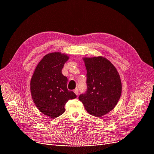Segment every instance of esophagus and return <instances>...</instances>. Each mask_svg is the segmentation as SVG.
Here are the masks:
<instances>
[{
    "mask_svg": "<svg viewBox=\"0 0 154 154\" xmlns=\"http://www.w3.org/2000/svg\"><path fill=\"white\" fill-rule=\"evenodd\" d=\"M74 92H75V93L76 95H78V93H79L78 90L77 88H76V89H75V90H74Z\"/></svg>",
    "mask_w": 154,
    "mask_h": 154,
    "instance_id": "34e87169",
    "label": "esophagus"
}]
</instances>
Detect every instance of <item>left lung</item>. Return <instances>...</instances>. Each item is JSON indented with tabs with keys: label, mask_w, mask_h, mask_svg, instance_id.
Segmentation results:
<instances>
[{
	"label": "left lung",
	"mask_w": 154,
	"mask_h": 154,
	"mask_svg": "<svg viewBox=\"0 0 154 154\" xmlns=\"http://www.w3.org/2000/svg\"><path fill=\"white\" fill-rule=\"evenodd\" d=\"M86 69L87 91L79 100L90 115L101 117L115 107L122 94L120 76L113 64L103 56L83 58Z\"/></svg>",
	"instance_id": "8db88e82"
}]
</instances>
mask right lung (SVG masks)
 <instances>
[{
  "instance_id": "right-lung-1",
  "label": "right lung",
  "mask_w": 154,
  "mask_h": 154,
  "mask_svg": "<svg viewBox=\"0 0 154 154\" xmlns=\"http://www.w3.org/2000/svg\"><path fill=\"white\" fill-rule=\"evenodd\" d=\"M67 54L51 53L42 57L36 66L31 79L32 98L39 110L51 119H56L65 111L69 100L76 98L67 88L68 78L61 72Z\"/></svg>"
}]
</instances>
